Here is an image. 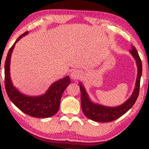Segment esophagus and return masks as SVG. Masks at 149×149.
Masks as SVG:
<instances>
[{
    "label": "esophagus",
    "instance_id": "esophagus-1",
    "mask_svg": "<svg viewBox=\"0 0 149 149\" xmlns=\"http://www.w3.org/2000/svg\"><path fill=\"white\" fill-rule=\"evenodd\" d=\"M81 77V74L79 71L75 70L71 74V78L73 80H77Z\"/></svg>",
    "mask_w": 149,
    "mask_h": 149
}]
</instances>
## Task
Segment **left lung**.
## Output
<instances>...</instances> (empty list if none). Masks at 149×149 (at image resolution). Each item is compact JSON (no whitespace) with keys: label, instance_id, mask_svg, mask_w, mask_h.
I'll list each match as a JSON object with an SVG mask.
<instances>
[{"label":"left lung","instance_id":"obj_1","mask_svg":"<svg viewBox=\"0 0 149 149\" xmlns=\"http://www.w3.org/2000/svg\"><path fill=\"white\" fill-rule=\"evenodd\" d=\"M130 53L136 61L137 65V75L135 86L131 97L122 104L115 107H106L92 102L88 96L86 90L79 82L81 91V104L84 114L89 119L98 122H110L118 119L129 110L137 99L139 93L140 80L142 75V62L137 50L132 47Z\"/></svg>","mask_w":149,"mask_h":149}]
</instances>
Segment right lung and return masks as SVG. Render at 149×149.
<instances>
[{
  "instance_id": "add662e5",
  "label": "right lung",
  "mask_w": 149,
  "mask_h": 149,
  "mask_svg": "<svg viewBox=\"0 0 149 149\" xmlns=\"http://www.w3.org/2000/svg\"><path fill=\"white\" fill-rule=\"evenodd\" d=\"M27 33L28 31L20 35L7 54L4 64L5 89L11 101L25 114L35 118L51 117L58 110L62 93L70 84L71 80L69 76L58 80L50 85L44 95L37 97L25 95L14 87L10 74L11 55L16 42Z\"/></svg>"
}]
</instances>
